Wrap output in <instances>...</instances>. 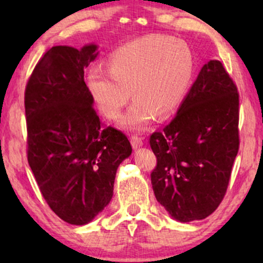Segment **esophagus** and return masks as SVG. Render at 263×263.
<instances>
[{
	"mask_svg": "<svg viewBox=\"0 0 263 263\" xmlns=\"http://www.w3.org/2000/svg\"><path fill=\"white\" fill-rule=\"evenodd\" d=\"M132 145L134 148H139L143 145V139L140 138L138 135H133L132 136Z\"/></svg>",
	"mask_w": 263,
	"mask_h": 263,
	"instance_id": "obj_1",
	"label": "esophagus"
}]
</instances>
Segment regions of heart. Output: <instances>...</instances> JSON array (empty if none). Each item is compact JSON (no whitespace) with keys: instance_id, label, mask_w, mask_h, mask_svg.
<instances>
[{"instance_id":"1","label":"heart","mask_w":263,"mask_h":263,"mask_svg":"<svg viewBox=\"0 0 263 263\" xmlns=\"http://www.w3.org/2000/svg\"><path fill=\"white\" fill-rule=\"evenodd\" d=\"M194 75L192 49L181 39L151 34L115 50L109 70L92 68L88 91L104 116L117 120L132 97L135 102L121 124L143 130L156 120L171 115L184 100Z\"/></svg>"}]
</instances>
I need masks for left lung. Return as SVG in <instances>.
<instances>
[{
	"label": "left lung",
	"instance_id": "left-lung-1",
	"mask_svg": "<svg viewBox=\"0 0 263 263\" xmlns=\"http://www.w3.org/2000/svg\"><path fill=\"white\" fill-rule=\"evenodd\" d=\"M238 109L235 82L220 61L212 60L170 124L151 135L154 195L176 220L207 218L224 199L239 148Z\"/></svg>",
	"mask_w": 263,
	"mask_h": 263
}]
</instances>
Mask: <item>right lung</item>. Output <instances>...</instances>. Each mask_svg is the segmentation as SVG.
<instances>
[{"instance_id": "right-lung-1", "label": "right lung", "mask_w": 263, "mask_h": 263, "mask_svg": "<svg viewBox=\"0 0 263 263\" xmlns=\"http://www.w3.org/2000/svg\"><path fill=\"white\" fill-rule=\"evenodd\" d=\"M97 49L52 46L25 89L28 164L46 203L71 225L92 221L110 203L117 167L132 154L127 136L93 109L84 69Z\"/></svg>"}]
</instances>
